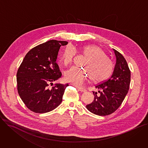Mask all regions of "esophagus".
<instances>
[{"label":"esophagus","instance_id":"obj_1","mask_svg":"<svg viewBox=\"0 0 148 148\" xmlns=\"http://www.w3.org/2000/svg\"><path fill=\"white\" fill-rule=\"evenodd\" d=\"M76 88L78 89V90L80 91V92H85L86 89L84 88H80V87H76Z\"/></svg>","mask_w":148,"mask_h":148}]
</instances>
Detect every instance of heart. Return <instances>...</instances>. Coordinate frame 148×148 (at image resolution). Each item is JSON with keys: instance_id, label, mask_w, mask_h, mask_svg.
<instances>
[{"instance_id": "b5f03b06", "label": "heart", "mask_w": 148, "mask_h": 148, "mask_svg": "<svg viewBox=\"0 0 148 148\" xmlns=\"http://www.w3.org/2000/svg\"><path fill=\"white\" fill-rule=\"evenodd\" d=\"M76 53V49L72 46L66 47L61 58L63 64H71ZM81 53L87 57L83 64L85 68L80 69L73 67L68 71L65 73L64 78L68 82L80 86L90 77L93 81L100 82L111 75L113 71V64L100 47L95 45L85 46L82 49Z\"/></svg>"}]
</instances>
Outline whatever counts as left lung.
Returning a JSON list of instances; mask_svg holds the SVG:
<instances>
[{
    "label": "left lung",
    "instance_id": "obj_1",
    "mask_svg": "<svg viewBox=\"0 0 148 148\" xmlns=\"http://www.w3.org/2000/svg\"><path fill=\"white\" fill-rule=\"evenodd\" d=\"M116 63L112 76L95 88L99 90L93 92L92 103L86 105L89 111L99 116H107L115 112L121 105L128 92L130 82V71L123 55L113 49Z\"/></svg>",
    "mask_w": 148,
    "mask_h": 148
}]
</instances>
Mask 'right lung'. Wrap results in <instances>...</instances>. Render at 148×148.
I'll return each mask as SVG.
<instances>
[{
	"instance_id": "add662e5",
	"label": "right lung",
	"mask_w": 148,
	"mask_h": 148,
	"mask_svg": "<svg viewBox=\"0 0 148 148\" xmlns=\"http://www.w3.org/2000/svg\"><path fill=\"white\" fill-rule=\"evenodd\" d=\"M66 41L51 40L30 50L17 72V89L21 99L31 111L44 113L52 111L62 102L68 84L52 82L62 73L56 59L61 46ZM51 84L52 86H50Z\"/></svg>"
}]
</instances>
